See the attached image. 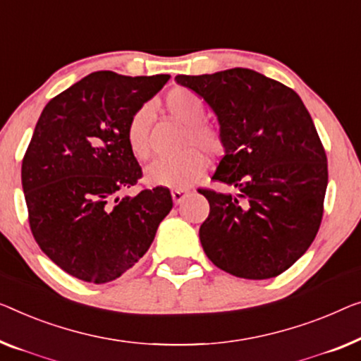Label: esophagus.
<instances>
[{"label":"esophagus","mask_w":361,"mask_h":361,"mask_svg":"<svg viewBox=\"0 0 361 361\" xmlns=\"http://www.w3.org/2000/svg\"><path fill=\"white\" fill-rule=\"evenodd\" d=\"M188 192H190V191L183 190V188H181V190H173V191H171V197H173V202L175 204H180L183 199L188 196Z\"/></svg>","instance_id":"obj_1"}]
</instances>
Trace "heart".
<instances>
[{"label": "heart", "instance_id": "heart-1", "mask_svg": "<svg viewBox=\"0 0 361 361\" xmlns=\"http://www.w3.org/2000/svg\"><path fill=\"white\" fill-rule=\"evenodd\" d=\"M164 105L175 120L186 125L185 146L190 149L175 157H162L150 164L146 170V181L154 186L180 190L192 185L206 171L207 159L202 151L209 155L222 154L225 141L217 126L202 120L206 115V104L195 90L173 87L164 97ZM150 118L152 115L149 106H139L126 125L128 147L139 160H146L150 154Z\"/></svg>", "mask_w": 361, "mask_h": 361}]
</instances>
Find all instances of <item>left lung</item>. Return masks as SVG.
Segmentation results:
<instances>
[{
    "label": "left lung",
    "instance_id": "left-lung-1",
    "mask_svg": "<svg viewBox=\"0 0 361 361\" xmlns=\"http://www.w3.org/2000/svg\"><path fill=\"white\" fill-rule=\"evenodd\" d=\"M217 115L225 155L212 180L235 192L197 190L209 201L199 238L235 277H277L318 233L327 188L326 150L293 89L252 69L176 76Z\"/></svg>",
    "mask_w": 361,
    "mask_h": 361
}]
</instances>
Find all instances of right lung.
Returning a JSON list of instances; mask_svg holds the SVG:
<instances>
[{
    "label": "right lung",
    "instance_id": "add662e5",
    "mask_svg": "<svg viewBox=\"0 0 361 361\" xmlns=\"http://www.w3.org/2000/svg\"><path fill=\"white\" fill-rule=\"evenodd\" d=\"M170 79L97 71L48 102L23 159L29 225L40 250L69 276L115 281L146 255L173 207L169 188L120 192L142 178L126 125Z\"/></svg>",
    "mask_w": 361,
    "mask_h": 361
}]
</instances>
